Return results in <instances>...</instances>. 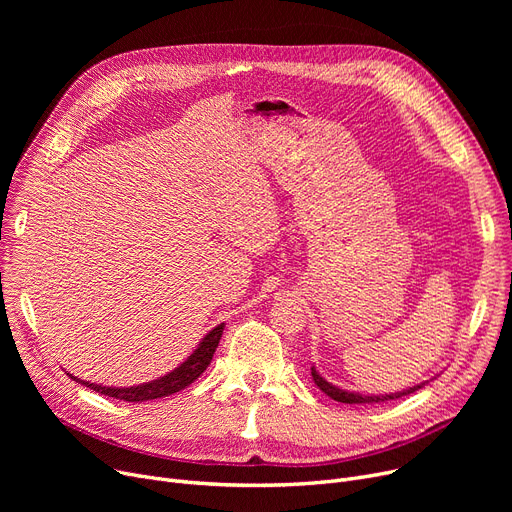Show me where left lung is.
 <instances>
[{
	"label": "left lung",
	"instance_id": "left-lung-1",
	"mask_svg": "<svg viewBox=\"0 0 512 512\" xmlns=\"http://www.w3.org/2000/svg\"><path fill=\"white\" fill-rule=\"evenodd\" d=\"M311 375H313V382L317 384V388H319L321 392H326L330 398H334V400H338V402H344V405H378V402H386V400H394V398H402V396H407V394H413V392H417L419 388H423V386L427 384V382H421V384H417V386H413V388H409V390L375 396V394H359V392L342 390V388H338V386L330 384L328 380L321 378V375L317 373L315 367H311Z\"/></svg>",
	"mask_w": 512,
	"mask_h": 512
}]
</instances>
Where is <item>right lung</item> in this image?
Masks as SVG:
<instances>
[{
	"label": "right lung",
	"instance_id": "1",
	"mask_svg": "<svg viewBox=\"0 0 512 512\" xmlns=\"http://www.w3.org/2000/svg\"><path fill=\"white\" fill-rule=\"evenodd\" d=\"M222 332H224V324L215 326L201 342L199 346L193 351V355L188 357L184 363H180L174 371L161 375V378L157 380H151V382H145V384H139V386H130V388H112V386H101V384H91V382H83L74 378L72 373H68L70 378L78 384H83L99 394H105V396H112V398H118V400H126V402H143V400H153V398H164V396H170L174 392H180L184 390L186 386H191L199 375L207 369V365L211 363V357L215 353V348H218L220 344V338H222Z\"/></svg>",
	"mask_w": 512,
	"mask_h": 512
}]
</instances>
